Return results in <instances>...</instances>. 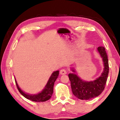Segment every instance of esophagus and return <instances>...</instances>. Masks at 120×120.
Returning a JSON list of instances; mask_svg holds the SVG:
<instances>
[{
  "instance_id": "34e87169",
  "label": "esophagus",
  "mask_w": 120,
  "mask_h": 120,
  "mask_svg": "<svg viewBox=\"0 0 120 120\" xmlns=\"http://www.w3.org/2000/svg\"><path fill=\"white\" fill-rule=\"evenodd\" d=\"M60 74L61 75H65V74H67V71L65 69H63L60 70Z\"/></svg>"
}]
</instances>
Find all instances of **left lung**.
<instances>
[{
	"label": "left lung",
	"instance_id": "8db88e82",
	"mask_svg": "<svg viewBox=\"0 0 120 120\" xmlns=\"http://www.w3.org/2000/svg\"><path fill=\"white\" fill-rule=\"evenodd\" d=\"M97 50L104 64V70L101 76L93 81H85L77 75L74 68L71 69L73 73L68 75L73 94L80 99L90 100L96 97L101 94L105 88L109 74L108 56L103 46L98 47Z\"/></svg>",
	"mask_w": 120,
	"mask_h": 120
}]
</instances>
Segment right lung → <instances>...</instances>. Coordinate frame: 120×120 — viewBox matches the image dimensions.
<instances>
[{"label":"right lung","mask_w":120,"mask_h":120,"mask_svg":"<svg viewBox=\"0 0 120 120\" xmlns=\"http://www.w3.org/2000/svg\"><path fill=\"white\" fill-rule=\"evenodd\" d=\"M58 75L59 70L53 72L44 89L40 92L34 94H29V93H25L24 91H23L18 85L15 78V82L18 90L23 96L28 99L31 100L32 101H36V102H40V101H48L51 97L53 92L54 83L58 78Z\"/></svg>","instance_id":"add662e5"}]
</instances>
